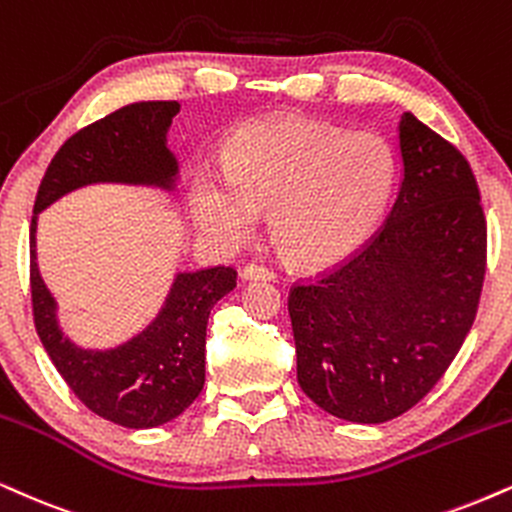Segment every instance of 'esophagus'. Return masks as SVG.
I'll return each instance as SVG.
<instances>
[{
  "mask_svg": "<svg viewBox=\"0 0 512 512\" xmlns=\"http://www.w3.org/2000/svg\"><path fill=\"white\" fill-rule=\"evenodd\" d=\"M240 279L243 281H274L276 274L272 269L260 267V264H248V267L240 269Z\"/></svg>",
  "mask_w": 512,
  "mask_h": 512,
  "instance_id": "obj_1",
  "label": "esophagus"
}]
</instances>
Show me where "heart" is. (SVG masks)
I'll list each match as a JSON object with an SVG mask.
<instances>
[{"instance_id":"heart-1","label":"heart","mask_w":512,"mask_h":512,"mask_svg":"<svg viewBox=\"0 0 512 512\" xmlns=\"http://www.w3.org/2000/svg\"><path fill=\"white\" fill-rule=\"evenodd\" d=\"M396 178V157L379 135L300 119L257 121L240 131L224 171H197L190 205L200 231L229 248L245 243L269 209L283 255L324 269L374 236Z\"/></svg>"}]
</instances>
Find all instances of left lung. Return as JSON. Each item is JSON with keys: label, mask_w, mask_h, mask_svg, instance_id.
Instances as JSON below:
<instances>
[{"label": "left lung", "mask_w": 512, "mask_h": 512, "mask_svg": "<svg viewBox=\"0 0 512 512\" xmlns=\"http://www.w3.org/2000/svg\"><path fill=\"white\" fill-rule=\"evenodd\" d=\"M384 229L288 295L298 384L338 420L381 424L434 389L477 315L486 221L467 159L405 112Z\"/></svg>", "instance_id": "1"}]
</instances>
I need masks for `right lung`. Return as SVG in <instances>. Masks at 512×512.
<instances>
[{
    "label": "right lung",
    "mask_w": 512,
    "mask_h": 512,
    "mask_svg": "<svg viewBox=\"0 0 512 512\" xmlns=\"http://www.w3.org/2000/svg\"><path fill=\"white\" fill-rule=\"evenodd\" d=\"M178 112V102H135L71 135L47 166L30 224V293L42 346L85 408L128 429L176 420L200 396L207 319L236 288V269L176 272L159 312L138 334L112 348H83L61 329L35 233L40 212L78 188L116 183L174 193L178 159L169 150V128Z\"/></svg>",
    "instance_id": "1"
}]
</instances>
